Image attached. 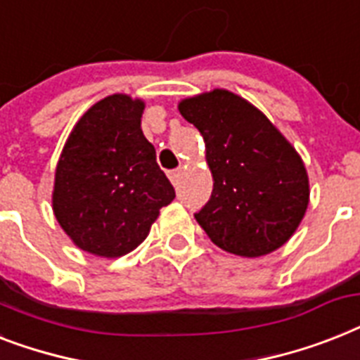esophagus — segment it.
<instances>
[{"label": "esophagus", "mask_w": 360, "mask_h": 360, "mask_svg": "<svg viewBox=\"0 0 360 360\" xmlns=\"http://www.w3.org/2000/svg\"><path fill=\"white\" fill-rule=\"evenodd\" d=\"M168 177H170V181L174 183V186L179 185V179H181V170H174L168 174Z\"/></svg>", "instance_id": "obj_1"}]
</instances>
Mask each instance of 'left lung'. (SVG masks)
Masks as SVG:
<instances>
[{"instance_id": "1", "label": "left lung", "mask_w": 360, "mask_h": 360, "mask_svg": "<svg viewBox=\"0 0 360 360\" xmlns=\"http://www.w3.org/2000/svg\"><path fill=\"white\" fill-rule=\"evenodd\" d=\"M200 131L212 194L195 220L221 250L262 257L290 240L309 205V175L296 148L248 99L229 90L181 99Z\"/></svg>"}]
</instances>
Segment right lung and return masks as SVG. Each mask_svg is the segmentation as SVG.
<instances>
[{"mask_svg":"<svg viewBox=\"0 0 360 360\" xmlns=\"http://www.w3.org/2000/svg\"><path fill=\"white\" fill-rule=\"evenodd\" d=\"M144 107L127 94L99 99L58 157L53 214L70 240L92 255L116 259L133 251L175 198L140 127Z\"/></svg>","mask_w":360,"mask_h":360,"instance_id":"1","label":"right lung"}]
</instances>
